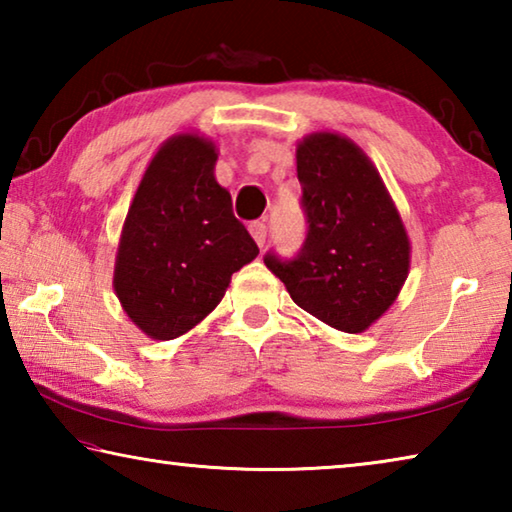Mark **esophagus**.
Segmentation results:
<instances>
[{
  "mask_svg": "<svg viewBox=\"0 0 512 512\" xmlns=\"http://www.w3.org/2000/svg\"><path fill=\"white\" fill-rule=\"evenodd\" d=\"M248 230H250V235H253L255 244L262 248L266 244V223L264 221H253L248 225Z\"/></svg>",
  "mask_w": 512,
  "mask_h": 512,
  "instance_id": "obj_1",
  "label": "esophagus"
}]
</instances>
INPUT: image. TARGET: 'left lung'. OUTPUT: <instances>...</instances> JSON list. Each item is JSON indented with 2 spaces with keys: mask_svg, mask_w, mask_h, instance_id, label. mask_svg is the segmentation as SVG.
Segmentation results:
<instances>
[{
  "mask_svg": "<svg viewBox=\"0 0 512 512\" xmlns=\"http://www.w3.org/2000/svg\"><path fill=\"white\" fill-rule=\"evenodd\" d=\"M305 246L291 262L264 264L296 302L325 325L359 334L400 296L411 268V241L372 160L350 137L320 131L296 149Z\"/></svg>",
  "mask_w": 512,
  "mask_h": 512,
  "instance_id": "8db88e82",
  "label": "left lung"
}]
</instances>
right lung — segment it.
I'll return each mask as SVG.
<instances>
[{
	"label": "right lung",
	"mask_w": 512,
	"mask_h": 512,
	"mask_svg": "<svg viewBox=\"0 0 512 512\" xmlns=\"http://www.w3.org/2000/svg\"><path fill=\"white\" fill-rule=\"evenodd\" d=\"M219 149L198 133L164 142L137 185L121 228L115 287L121 309L155 341H171L210 316L230 277L259 248L216 183Z\"/></svg>",
	"instance_id": "obj_1"
}]
</instances>
